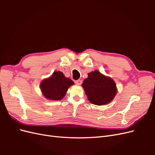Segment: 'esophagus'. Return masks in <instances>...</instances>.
I'll use <instances>...</instances> for the list:
<instances>
[{"instance_id":"obj_1","label":"esophagus","mask_w":155,"mask_h":155,"mask_svg":"<svg viewBox=\"0 0 155 155\" xmlns=\"http://www.w3.org/2000/svg\"><path fill=\"white\" fill-rule=\"evenodd\" d=\"M75 83H76L77 85H81V83H82V81L81 80H80V79H78V80H76V81H75Z\"/></svg>"}]
</instances>
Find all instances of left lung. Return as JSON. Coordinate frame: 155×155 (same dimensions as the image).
<instances>
[{"label":"left lung","instance_id":"1","mask_svg":"<svg viewBox=\"0 0 155 155\" xmlns=\"http://www.w3.org/2000/svg\"><path fill=\"white\" fill-rule=\"evenodd\" d=\"M82 87L85 91L88 100L92 104L103 105L110 102L116 93L114 81L100 72H91L84 80Z\"/></svg>","mask_w":155,"mask_h":155}]
</instances>
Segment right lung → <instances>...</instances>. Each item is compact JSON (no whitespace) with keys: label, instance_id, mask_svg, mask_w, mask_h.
I'll return each instance as SVG.
<instances>
[{"label":"right lung","instance_id":"add662e5","mask_svg":"<svg viewBox=\"0 0 155 155\" xmlns=\"http://www.w3.org/2000/svg\"><path fill=\"white\" fill-rule=\"evenodd\" d=\"M72 85H74V82L71 79L64 77L63 72L56 71L50 78L42 81L41 89L43 95L47 99L61 100Z\"/></svg>","mask_w":155,"mask_h":155}]
</instances>
